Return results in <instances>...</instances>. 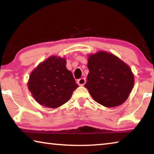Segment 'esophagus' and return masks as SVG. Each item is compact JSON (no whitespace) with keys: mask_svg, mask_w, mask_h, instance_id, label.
I'll return each instance as SVG.
<instances>
[{"mask_svg":"<svg viewBox=\"0 0 154 154\" xmlns=\"http://www.w3.org/2000/svg\"><path fill=\"white\" fill-rule=\"evenodd\" d=\"M85 82H86V81H85V78H81V79L77 80V83L78 85H80V86H82V85L85 84Z\"/></svg>","mask_w":154,"mask_h":154,"instance_id":"esophagus-1","label":"esophagus"}]
</instances>
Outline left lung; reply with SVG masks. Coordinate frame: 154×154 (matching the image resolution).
Segmentation results:
<instances>
[{
	"mask_svg": "<svg viewBox=\"0 0 154 154\" xmlns=\"http://www.w3.org/2000/svg\"><path fill=\"white\" fill-rule=\"evenodd\" d=\"M85 87L96 102L106 107L122 105L134 87V77L128 65L113 54L98 51L88 61Z\"/></svg>",
	"mask_w": 154,
	"mask_h": 154,
	"instance_id": "left-lung-1",
	"label": "left lung"
}]
</instances>
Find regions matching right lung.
<instances>
[{
  "mask_svg": "<svg viewBox=\"0 0 154 154\" xmlns=\"http://www.w3.org/2000/svg\"><path fill=\"white\" fill-rule=\"evenodd\" d=\"M66 59L51 56L31 72L28 88L41 105L58 108L71 98L78 88L72 72L66 67Z\"/></svg>",
  "mask_w": 154,
  "mask_h": 154,
  "instance_id": "right-lung-1",
  "label": "right lung"
}]
</instances>
